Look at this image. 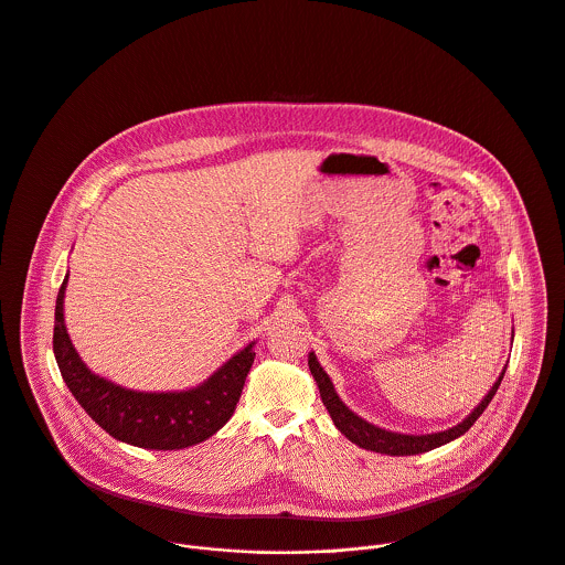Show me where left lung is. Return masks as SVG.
Wrapping results in <instances>:
<instances>
[{
    "mask_svg": "<svg viewBox=\"0 0 565 565\" xmlns=\"http://www.w3.org/2000/svg\"><path fill=\"white\" fill-rule=\"evenodd\" d=\"M308 367L319 385V394H321V401L328 409V414L332 416V423L337 425V429L348 438L352 440L354 445H359L361 449H367V451H376V454H385V456H418V454H425V451H431L436 447H443L460 436H465L473 423L484 414V409L489 407V403L493 401L502 379H504V372L500 374V379L495 381V385L491 387V392L482 398V403L456 427L447 429V431H438V434H427V436H405V434H394V431H385L363 418H359L350 407H345V403L339 398V394L334 392V385L330 381V376L326 374V370L319 365L315 352H310L308 356Z\"/></svg>",
    "mask_w": 565,
    "mask_h": 565,
    "instance_id": "1",
    "label": "left lung"
}]
</instances>
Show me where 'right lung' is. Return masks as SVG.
<instances>
[{
	"label": "right lung",
	"mask_w": 565,
	"mask_h": 565,
	"mask_svg": "<svg viewBox=\"0 0 565 565\" xmlns=\"http://www.w3.org/2000/svg\"><path fill=\"white\" fill-rule=\"evenodd\" d=\"M65 284L67 275L56 295L52 350L67 390L100 429L131 447L173 451L204 443L228 423L255 361V343H248L193 390H127L92 374L76 354L63 319Z\"/></svg>",
	"instance_id": "1"
}]
</instances>
